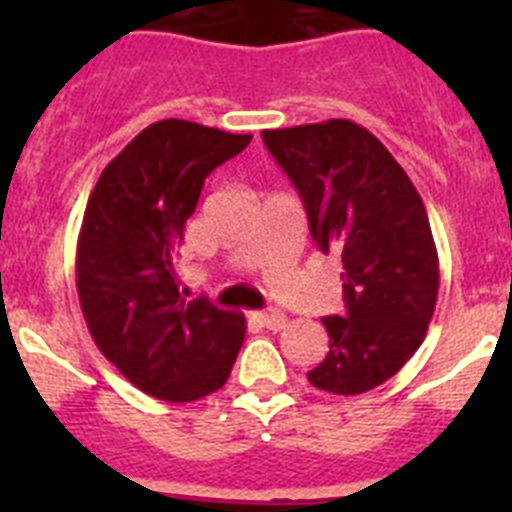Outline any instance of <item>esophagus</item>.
Segmentation results:
<instances>
[{
    "instance_id": "obj_1",
    "label": "esophagus",
    "mask_w": 512,
    "mask_h": 512,
    "mask_svg": "<svg viewBox=\"0 0 512 512\" xmlns=\"http://www.w3.org/2000/svg\"><path fill=\"white\" fill-rule=\"evenodd\" d=\"M256 318H259V323L264 325V328H269V330H282L284 325H287V315H284V312H279V310L259 312Z\"/></svg>"
}]
</instances>
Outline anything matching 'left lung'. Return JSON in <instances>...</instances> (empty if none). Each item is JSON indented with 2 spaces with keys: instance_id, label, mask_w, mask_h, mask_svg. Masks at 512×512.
<instances>
[{
  "instance_id": "left-lung-1",
  "label": "left lung",
  "mask_w": 512,
  "mask_h": 512,
  "mask_svg": "<svg viewBox=\"0 0 512 512\" xmlns=\"http://www.w3.org/2000/svg\"><path fill=\"white\" fill-rule=\"evenodd\" d=\"M300 192L320 251L341 253L346 315L323 318L330 351L312 387L361 395L395 377L423 343L438 300V253L418 189L351 120L264 130Z\"/></svg>"
}]
</instances>
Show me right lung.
<instances>
[{
  "label": "right lung",
  "instance_id": "add662e5",
  "mask_svg": "<svg viewBox=\"0 0 512 512\" xmlns=\"http://www.w3.org/2000/svg\"><path fill=\"white\" fill-rule=\"evenodd\" d=\"M248 143L200 122H153L89 194L76 246L81 312L104 359L156 400L220 390L246 338L241 312L184 300L174 259L205 179Z\"/></svg>",
  "mask_w": 512,
  "mask_h": 512
}]
</instances>
